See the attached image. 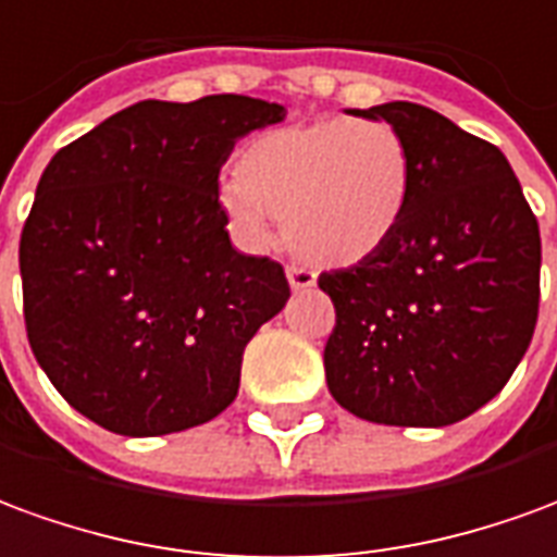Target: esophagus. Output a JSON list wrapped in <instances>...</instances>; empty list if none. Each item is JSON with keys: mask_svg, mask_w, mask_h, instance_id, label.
Wrapping results in <instances>:
<instances>
[{"mask_svg": "<svg viewBox=\"0 0 557 557\" xmlns=\"http://www.w3.org/2000/svg\"><path fill=\"white\" fill-rule=\"evenodd\" d=\"M287 282H290V290H309L318 282V275L306 267H287Z\"/></svg>", "mask_w": 557, "mask_h": 557, "instance_id": "esophagus-1", "label": "esophagus"}]
</instances>
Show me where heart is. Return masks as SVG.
<instances>
[{"label":"heart","instance_id":"heart-1","mask_svg":"<svg viewBox=\"0 0 557 557\" xmlns=\"http://www.w3.org/2000/svg\"><path fill=\"white\" fill-rule=\"evenodd\" d=\"M411 191V149L389 122L323 120L248 140L219 203L246 246H267L270 219L282 215L290 251L345 270L398 234Z\"/></svg>","mask_w":557,"mask_h":557}]
</instances>
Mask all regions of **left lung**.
Masks as SVG:
<instances>
[{"label": "left lung", "mask_w": 557, "mask_h": 557, "mask_svg": "<svg viewBox=\"0 0 557 557\" xmlns=\"http://www.w3.org/2000/svg\"><path fill=\"white\" fill-rule=\"evenodd\" d=\"M411 149L413 191L374 258L318 278L335 306L326 386L360 420L459 423L495 398L531 345L540 227L498 146L411 101L348 110Z\"/></svg>", "instance_id": "left-lung-1"}]
</instances>
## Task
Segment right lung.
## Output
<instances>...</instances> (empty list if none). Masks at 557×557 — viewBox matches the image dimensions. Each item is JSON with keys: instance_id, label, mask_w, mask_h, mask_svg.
Wrapping results in <instances>:
<instances>
[{"instance_id": "right-lung-1", "label": "right lung", "mask_w": 557, "mask_h": 557, "mask_svg": "<svg viewBox=\"0 0 557 557\" xmlns=\"http://www.w3.org/2000/svg\"><path fill=\"white\" fill-rule=\"evenodd\" d=\"M285 116L248 96L149 98L50 159L20 236L23 318L74 411L152 437L234 401L243 350L290 287L275 260L231 246L219 173Z\"/></svg>"}]
</instances>
